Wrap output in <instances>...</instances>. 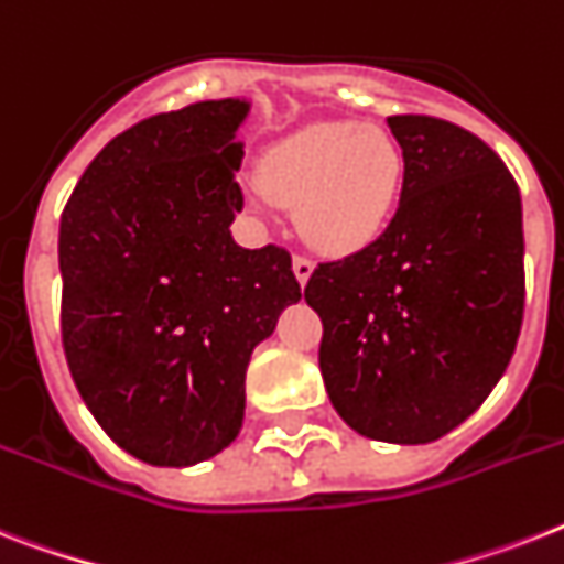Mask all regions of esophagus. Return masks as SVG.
Here are the masks:
<instances>
[{
  "instance_id": "34e87169",
  "label": "esophagus",
  "mask_w": 564,
  "mask_h": 564,
  "mask_svg": "<svg viewBox=\"0 0 564 564\" xmlns=\"http://www.w3.org/2000/svg\"><path fill=\"white\" fill-rule=\"evenodd\" d=\"M292 272H295L297 283H301V286H306L310 274H313V260L304 258V254H295V258H292Z\"/></svg>"
}]
</instances>
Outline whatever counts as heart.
Segmentation results:
<instances>
[{
  "mask_svg": "<svg viewBox=\"0 0 564 564\" xmlns=\"http://www.w3.org/2000/svg\"><path fill=\"white\" fill-rule=\"evenodd\" d=\"M402 171L391 135L356 121L310 123L260 164L269 194L295 208L304 240L327 254L377 240L400 199Z\"/></svg>",
  "mask_w": 564,
  "mask_h": 564,
  "instance_id": "1",
  "label": "heart"
}]
</instances>
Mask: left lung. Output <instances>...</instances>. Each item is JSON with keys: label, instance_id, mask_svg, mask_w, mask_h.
Returning a JSON list of instances; mask_svg holds the SVG:
<instances>
[{"label": "left lung", "instance_id": "8db88e82", "mask_svg": "<svg viewBox=\"0 0 564 564\" xmlns=\"http://www.w3.org/2000/svg\"><path fill=\"white\" fill-rule=\"evenodd\" d=\"M402 148L397 214L373 242L318 263L304 297L322 315L329 402L386 443H432L480 409L524 315L519 185L478 135L391 116Z\"/></svg>", "mask_w": 564, "mask_h": 564}]
</instances>
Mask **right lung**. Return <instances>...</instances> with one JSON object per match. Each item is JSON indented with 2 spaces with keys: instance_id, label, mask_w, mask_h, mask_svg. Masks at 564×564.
<instances>
[{
  "instance_id": "1",
  "label": "right lung",
  "mask_w": 564,
  "mask_h": 564,
  "mask_svg": "<svg viewBox=\"0 0 564 564\" xmlns=\"http://www.w3.org/2000/svg\"><path fill=\"white\" fill-rule=\"evenodd\" d=\"M249 100H199L109 141L59 217L68 370L100 429L153 466L240 434L251 350L301 301L290 251L242 249L237 127Z\"/></svg>"
}]
</instances>
